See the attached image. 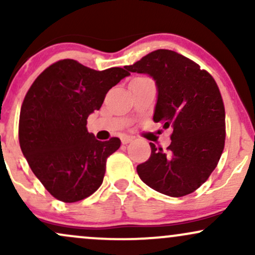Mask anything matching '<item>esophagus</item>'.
Wrapping results in <instances>:
<instances>
[{"instance_id": "1", "label": "esophagus", "mask_w": 255, "mask_h": 255, "mask_svg": "<svg viewBox=\"0 0 255 255\" xmlns=\"http://www.w3.org/2000/svg\"><path fill=\"white\" fill-rule=\"evenodd\" d=\"M121 141H122V144H124V145L129 144V142L133 141V136H129V135H124V136L121 137Z\"/></svg>"}]
</instances>
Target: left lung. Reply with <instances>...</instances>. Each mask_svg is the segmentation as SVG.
I'll return each instance as SVG.
<instances>
[{
    "label": "left lung",
    "mask_w": 255,
    "mask_h": 255,
    "mask_svg": "<svg viewBox=\"0 0 255 255\" xmlns=\"http://www.w3.org/2000/svg\"><path fill=\"white\" fill-rule=\"evenodd\" d=\"M157 87L153 121L172 127L164 151L150 142L148 160L136 166L142 182L169 197L198 189L215 170L225 140V111L215 79L199 64L172 50L158 49L131 66Z\"/></svg>",
    "instance_id": "1"
}]
</instances>
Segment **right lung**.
Wrapping results in <instances>:
<instances>
[{"instance_id": "right-lung-1", "label": "right lung", "mask_w": 255, "mask_h": 255, "mask_svg": "<svg viewBox=\"0 0 255 255\" xmlns=\"http://www.w3.org/2000/svg\"><path fill=\"white\" fill-rule=\"evenodd\" d=\"M128 75L119 67L95 71L62 60L48 67L26 93L20 110V147L52 197L75 203L101 187L107 158L119 150L121 140L99 141L87 130V118Z\"/></svg>"}]
</instances>
